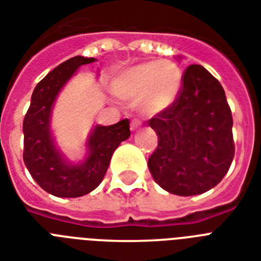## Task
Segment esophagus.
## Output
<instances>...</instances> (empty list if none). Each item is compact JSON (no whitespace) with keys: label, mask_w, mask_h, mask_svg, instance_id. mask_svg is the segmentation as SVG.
<instances>
[{"label":"esophagus","mask_w":261,"mask_h":261,"mask_svg":"<svg viewBox=\"0 0 261 261\" xmlns=\"http://www.w3.org/2000/svg\"><path fill=\"white\" fill-rule=\"evenodd\" d=\"M139 127H141V122H139V120L134 119L131 122V131H137Z\"/></svg>","instance_id":"1"}]
</instances>
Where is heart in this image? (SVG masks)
<instances>
[{
	"instance_id": "heart-1",
	"label": "heart",
	"mask_w": 261,
	"mask_h": 261,
	"mask_svg": "<svg viewBox=\"0 0 261 261\" xmlns=\"http://www.w3.org/2000/svg\"><path fill=\"white\" fill-rule=\"evenodd\" d=\"M182 87V72L173 61H145L126 69L114 82V91L122 99L135 100L145 115H155L170 107Z\"/></svg>"
}]
</instances>
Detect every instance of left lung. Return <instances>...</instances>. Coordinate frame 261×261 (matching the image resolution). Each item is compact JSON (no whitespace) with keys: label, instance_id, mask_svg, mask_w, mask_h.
<instances>
[{"label":"left lung","instance_id":"left-lung-1","mask_svg":"<svg viewBox=\"0 0 261 261\" xmlns=\"http://www.w3.org/2000/svg\"><path fill=\"white\" fill-rule=\"evenodd\" d=\"M149 124L158 135V146L147 165L166 192L201 194L229 170L234 156L232 112L220 82L202 65L185 69L174 103Z\"/></svg>","mask_w":261,"mask_h":261}]
</instances>
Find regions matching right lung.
Returning <instances> with one entry per match:
<instances>
[{
    "label": "right lung",
    "instance_id": "obj_1",
    "mask_svg": "<svg viewBox=\"0 0 261 261\" xmlns=\"http://www.w3.org/2000/svg\"><path fill=\"white\" fill-rule=\"evenodd\" d=\"M94 57L76 56L61 63L36 86L24 118V162L37 184L56 197H82L103 181L116 147L130 137V122L96 126L91 133L88 154L79 165L67 162L55 146L50 133V114L65 83L80 65L94 63Z\"/></svg>",
    "mask_w": 261,
    "mask_h": 261
}]
</instances>
